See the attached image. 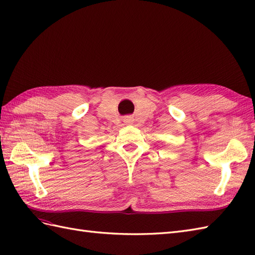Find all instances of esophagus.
<instances>
[{"label": "esophagus", "mask_w": 255, "mask_h": 255, "mask_svg": "<svg viewBox=\"0 0 255 255\" xmlns=\"http://www.w3.org/2000/svg\"><path fill=\"white\" fill-rule=\"evenodd\" d=\"M133 122V119L131 116H126L125 119H124V123H126V124H131Z\"/></svg>", "instance_id": "34e87169"}]
</instances>
